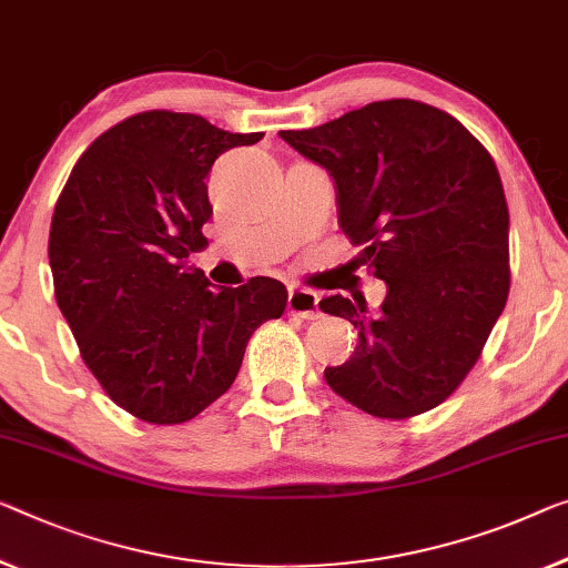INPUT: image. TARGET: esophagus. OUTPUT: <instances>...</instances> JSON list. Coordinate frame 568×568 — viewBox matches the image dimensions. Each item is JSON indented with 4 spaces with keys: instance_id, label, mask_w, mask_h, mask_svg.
<instances>
[{
    "instance_id": "34e87169",
    "label": "esophagus",
    "mask_w": 568,
    "mask_h": 568,
    "mask_svg": "<svg viewBox=\"0 0 568 568\" xmlns=\"http://www.w3.org/2000/svg\"><path fill=\"white\" fill-rule=\"evenodd\" d=\"M287 311L298 318H316L318 316V295L306 287H291L287 293Z\"/></svg>"
}]
</instances>
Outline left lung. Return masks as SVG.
<instances>
[{"label": "left lung", "mask_w": 568, "mask_h": 568, "mask_svg": "<svg viewBox=\"0 0 568 568\" xmlns=\"http://www.w3.org/2000/svg\"><path fill=\"white\" fill-rule=\"evenodd\" d=\"M281 138L336 183L338 224L387 283L379 311L328 295L359 344L326 383L375 418L442 405L477 365L510 293V214L487 148L452 114L387 99Z\"/></svg>", "instance_id": "left-lung-1"}]
</instances>
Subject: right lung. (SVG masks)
Here are the masks:
<instances>
[{
  "instance_id": "1",
  "label": "right lung",
  "mask_w": 568,
  "mask_h": 568,
  "mask_svg": "<svg viewBox=\"0 0 568 568\" xmlns=\"http://www.w3.org/2000/svg\"><path fill=\"white\" fill-rule=\"evenodd\" d=\"M262 132L199 114L126 116L83 150L58 196L48 257L58 308L104 393L152 426L196 418L230 390L260 324L281 318L273 277L211 291L183 260L206 247V175Z\"/></svg>"
}]
</instances>
